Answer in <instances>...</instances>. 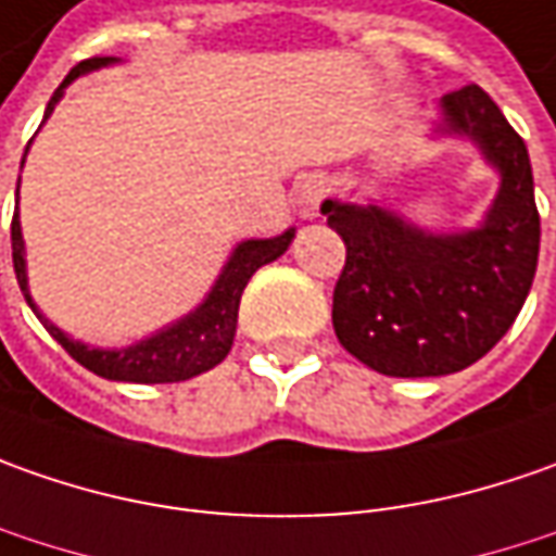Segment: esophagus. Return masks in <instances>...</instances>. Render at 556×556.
I'll return each instance as SVG.
<instances>
[{"label": "esophagus", "mask_w": 556, "mask_h": 556, "mask_svg": "<svg viewBox=\"0 0 556 556\" xmlns=\"http://www.w3.org/2000/svg\"><path fill=\"white\" fill-rule=\"evenodd\" d=\"M329 197V181L323 178V175H311V178H304L301 187H298V215L304 220H311L319 215V205L323 200Z\"/></svg>", "instance_id": "obj_1"}]
</instances>
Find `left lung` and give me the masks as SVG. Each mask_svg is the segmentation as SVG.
Masks as SVG:
<instances>
[{
    "label": "left lung",
    "instance_id": "8db88e82",
    "mask_svg": "<svg viewBox=\"0 0 556 556\" xmlns=\"http://www.w3.org/2000/svg\"><path fill=\"white\" fill-rule=\"evenodd\" d=\"M437 138H465L498 172V193L470 230L433 233L381 202H323L348 245L332 326L348 354L391 378H437L486 356L520 314L542 224L523 138L480 86L440 101Z\"/></svg>",
    "mask_w": 556,
    "mask_h": 556
}]
</instances>
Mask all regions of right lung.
<instances>
[{"mask_svg": "<svg viewBox=\"0 0 556 556\" xmlns=\"http://www.w3.org/2000/svg\"><path fill=\"white\" fill-rule=\"evenodd\" d=\"M113 64H119V58H88L83 64H76V67L70 70L67 79L58 86V91L51 94L49 106H46V119L54 113V106L64 98V91H67L73 79H79V76L94 73V70L101 67H113ZM17 193H21V178H17ZM17 202H21V197H17ZM292 240H295V227L282 230L279 237H270V240H242L230 252L227 264L220 267L215 286L205 292V298L190 314H184L181 319L168 323V326L156 329L153 336L141 338L135 344H125V348H91L86 341L70 338L64 329H58L49 316L36 307V301L29 295L27 249H24L17 205H14V220H11V258H14V274H17V282H21V292L27 298L29 311L39 316V323L49 329V336L76 363H83L88 372L110 378V381H131V384H172V381H187L193 375L215 369L220 359L230 354V348H233L242 289L249 286V279H252V274L258 267L277 261L289 249Z\"/></svg>", "mask_w": 556, "mask_h": 556, "instance_id": "right-lung-1", "label": "right lung"}]
</instances>
